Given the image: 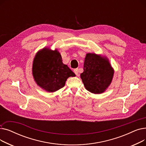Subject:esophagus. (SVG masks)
Here are the masks:
<instances>
[{"mask_svg": "<svg viewBox=\"0 0 146 146\" xmlns=\"http://www.w3.org/2000/svg\"><path fill=\"white\" fill-rule=\"evenodd\" d=\"M74 73L76 74V75L78 76V74H79V70L78 68H75L74 70Z\"/></svg>", "mask_w": 146, "mask_h": 146, "instance_id": "obj_1", "label": "esophagus"}]
</instances>
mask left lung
I'll return each instance as SVG.
<instances>
[{
	"mask_svg": "<svg viewBox=\"0 0 146 146\" xmlns=\"http://www.w3.org/2000/svg\"><path fill=\"white\" fill-rule=\"evenodd\" d=\"M114 70L108 58L95 53H87L80 78L86 89L94 94H101L112 82Z\"/></svg>",
	"mask_w": 146,
	"mask_h": 146,
	"instance_id": "1",
	"label": "left lung"
}]
</instances>
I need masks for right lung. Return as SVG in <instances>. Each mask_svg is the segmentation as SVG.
I'll return each instance as SVG.
<instances>
[{"label":"right lung","instance_id":"1","mask_svg":"<svg viewBox=\"0 0 146 146\" xmlns=\"http://www.w3.org/2000/svg\"><path fill=\"white\" fill-rule=\"evenodd\" d=\"M32 73L36 85L48 92L64 86L67 79L76 74L64 64L57 49L44 47L38 51L33 63Z\"/></svg>","mask_w":146,"mask_h":146}]
</instances>
